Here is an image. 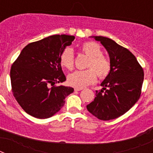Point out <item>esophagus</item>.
Instances as JSON below:
<instances>
[{
  "mask_svg": "<svg viewBox=\"0 0 153 153\" xmlns=\"http://www.w3.org/2000/svg\"><path fill=\"white\" fill-rule=\"evenodd\" d=\"M83 90V88H75L74 89V90H75V91H80V90Z\"/></svg>",
  "mask_w": 153,
  "mask_h": 153,
  "instance_id": "esophagus-1",
  "label": "esophagus"
}]
</instances>
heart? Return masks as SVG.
Wrapping results in <instances>:
<instances>
[{"label":"heart","instance_id":"heart-1","mask_svg":"<svg viewBox=\"0 0 153 153\" xmlns=\"http://www.w3.org/2000/svg\"><path fill=\"white\" fill-rule=\"evenodd\" d=\"M83 54L88 56L86 62V70H77L70 74L67 78V82L70 86L76 88H83L88 85L93 84L99 79H104L110 74L112 70L111 62L108 57L104 56L102 47L99 44L93 41L83 43L80 47ZM62 67L69 70H72L75 63V56L72 48L66 47L60 57Z\"/></svg>","mask_w":153,"mask_h":153}]
</instances>
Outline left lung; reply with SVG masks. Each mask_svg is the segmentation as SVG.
I'll list each match as a JSON object with an SVG mask.
<instances>
[{
  "label": "left lung",
  "mask_w": 153,
  "mask_h": 153,
  "mask_svg": "<svg viewBox=\"0 0 153 153\" xmlns=\"http://www.w3.org/2000/svg\"><path fill=\"white\" fill-rule=\"evenodd\" d=\"M94 38L107 51L112 70L101 83L102 89L96 91L97 97L86 108L99 120H113L126 113L139 100L144 72L129 50L107 37L96 36Z\"/></svg>",
  "instance_id": "8db88e82"
}]
</instances>
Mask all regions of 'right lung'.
Wrapping results in <instances>:
<instances>
[{
    "mask_svg": "<svg viewBox=\"0 0 153 153\" xmlns=\"http://www.w3.org/2000/svg\"><path fill=\"white\" fill-rule=\"evenodd\" d=\"M74 36L53 35L27 44L10 68L12 93L24 111L33 117L47 119L63 106L74 92L70 86H56L66 76L60 57Z\"/></svg>",
    "mask_w": 153,
    "mask_h": 153,
    "instance_id": "add662e5",
    "label": "right lung"
}]
</instances>
